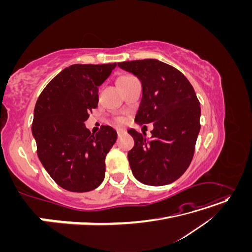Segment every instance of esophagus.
<instances>
[{
  "label": "esophagus",
  "instance_id": "1",
  "mask_svg": "<svg viewBox=\"0 0 252 252\" xmlns=\"http://www.w3.org/2000/svg\"><path fill=\"white\" fill-rule=\"evenodd\" d=\"M117 132H118V135H119V136H121V135H123V134L126 133L125 129H122V128H118V129H117Z\"/></svg>",
  "mask_w": 252,
  "mask_h": 252
}]
</instances>
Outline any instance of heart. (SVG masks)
<instances>
[{
    "mask_svg": "<svg viewBox=\"0 0 252 252\" xmlns=\"http://www.w3.org/2000/svg\"><path fill=\"white\" fill-rule=\"evenodd\" d=\"M133 80H136V79L134 77H132V75H128V74L121 75V77L117 81V84H118V86L121 88V87H123L124 85H126V84L130 83ZM121 122H122V120L118 119V123H121Z\"/></svg>",
    "mask_w": 252,
    "mask_h": 252,
    "instance_id": "b5f03b06",
    "label": "heart"
}]
</instances>
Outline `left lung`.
Here are the masks:
<instances>
[{
    "label": "left lung",
    "instance_id": "obj_1",
    "mask_svg": "<svg viewBox=\"0 0 252 252\" xmlns=\"http://www.w3.org/2000/svg\"><path fill=\"white\" fill-rule=\"evenodd\" d=\"M142 83V100L134 121L154 123L151 140L129 129L134 140L128 161L143 184L162 186L177 181L192 161L200 132L201 108L194 89L177 68L155 59L118 63Z\"/></svg>",
    "mask_w": 252,
    "mask_h": 252
}]
</instances>
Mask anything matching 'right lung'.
Returning a JSON list of instances; mask_svg holds the SVG:
<instances>
[{"mask_svg":"<svg viewBox=\"0 0 252 252\" xmlns=\"http://www.w3.org/2000/svg\"><path fill=\"white\" fill-rule=\"evenodd\" d=\"M116 66L66 67L36 101L32 129L37 157L52 180L68 191H90L105 178V158L117 141V131L103 126L91 133L84 122L97 107L98 86Z\"/></svg>","mask_w":252,"mask_h":252,"instance_id":"1","label":"right lung"}]
</instances>
